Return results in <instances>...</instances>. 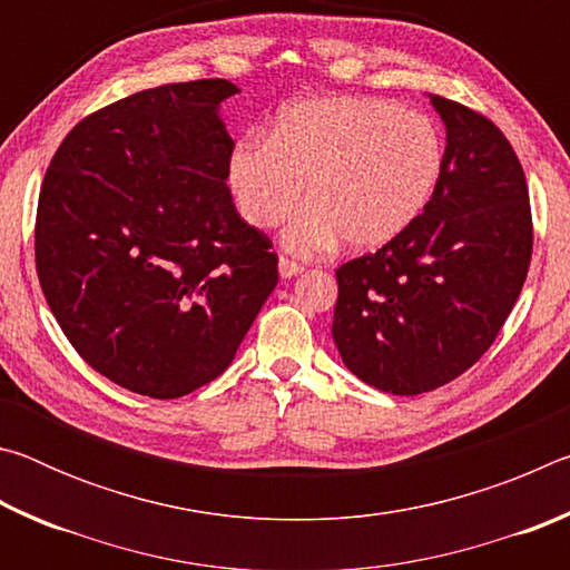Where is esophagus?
I'll list each match as a JSON object with an SVG mask.
<instances>
[{
    "mask_svg": "<svg viewBox=\"0 0 570 570\" xmlns=\"http://www.w3.org/2000/svg\"><path fill=\"white\" fill-rule=\"evenodd\" d=\"M302 272H304V266L294 262V258H286V256L278 258V274H282L284 278H292V276L302 274Z\"/></svg>",
    "mask_w": 570,
    "mask_h": 570,
    "instance_id": "obj_1",
    "label": "esophagus"
}]
</instances>
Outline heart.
I'll return each instance as SVG.
<instances>
[{"instance_id":"b5f03b06","label":"heart","mask_w":570,"mask_h":570,"mask_svg":"<svg viewBox=\"0 0 570 570\" xmlns=\"http://www.w3.org/2000/svg\"><path fill=\"white\" fill-rule=\"evenodd\" d=\"M440 130L428 115L374 98H312L278 112L272 138L246 135L228 158V183L250 226L276 228L312 200L284 240L312 256L342 238L352 250L390 244L435 196Z\"/></svg>"}]
</instances>
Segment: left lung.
<instances>
[{"mask_svg":"<svg viewBox=\"0 0 570 570\" xmlns=\"http://www.w3.org/2000/svg\"><path fill=\"white\" fill-rule=\"evenodd\" d=\"M445 120L442 176L428 208L374 254L336 268L332 334L362 382L422 394L490 350L533 256L528 183L498 125L432 95Z\"/></svg>","mask_w":570,"mask_h":570,"instance_id":"left-lung-1","label":"left lung"}]
</instances>
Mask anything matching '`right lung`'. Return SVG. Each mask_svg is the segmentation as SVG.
Wrapping results in <instances>:
<instances>
[{
    "label": "right lung",
    "mask_w": 570,
    "mask_h": 570,
    "mask_svg": "<svg viewBox=\"0 0 570 570\" xmlns=\"http://www.w3.org/2000/svg\"><path fill=\"white\" fill-rule=\"evenodd\" d=\"M236 92L210 77L95 110L40 188L35 264L57 324L92 370L153 400L214 382L278 282L272 238L226 186L216 108Z\"/></svg>",
    "instance_id": "add662e5"
}]
</instances>
